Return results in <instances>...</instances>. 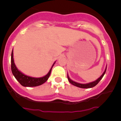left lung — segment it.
Here are the masks:
<instances>
[{
	"label": "left lung",
	"instance_id": "1",
	"mask_svg": "<svg viewBox=\"0 0 121 121\" xmlns=\"http://www.w3.org/2000/svg\"><path fill=\"white\" fill-rule=\"evenodd\" d=\"M106 70H107V68H105V71L104 72V73L102 74V76H101L100 78H98L96 81H94V82H90V83H88V84H79V83H78V82H74V81H72V80L70 79V78H69V76H68V75H67V78H68V81L70 82V84H71L72 85H74V86H78V87H79V88H92V87H93V86H96V85L97 84L99 83V81L102 79V78H103L104 75L105 73V72H106Z\"/></svg>",
	"mask_w": 121,
	"mask_h": 121
}]
</instances>
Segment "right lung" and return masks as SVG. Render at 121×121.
Returning <instances> with one entry per match:
<instances>
[{
  "label": "right lung",
  "instance_id": "obj_1",
  "mask_svg": "<svg viewBox=\"0 0 121 121\" xmlns=\"http://www.w3.org/2000/svg\"><path fill=\"white\" fill-rule=\"evenodd\" d=\"M11 71L13 73V74L15 78L17 80L18 82L23 86H36L43 84V83H45L46 81H47L48 78L50 77L51 69H52V68H51L48 73L45 76L42 77V78H32V77L25 75V74H23V73H22L21 71H19L17 70V68H16V67L15 65L14 62L13 52V51L12 53H11Z\"/></svg>",
  "mask_w": 121,
  "mask_h": 121
}]
</instances>
